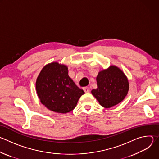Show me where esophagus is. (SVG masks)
Returning a JSON list of instances; mask_svg holds the SVG:
<instances>
[{
    "label": "esophagus",
    "mask_w": 159,
    "mask_h": 159,
    "mask_svg": "<svg viewBox=\"0 0 159 159\" xmlns=\"http://www.w3.org/2000/svg\"><path fill=\"white\" fill-rule=\"evenodd\" d=\"M83 90H84V91L85 93H89L90 92V89H89V88L88 87H84V88L83 89Z\"/></svg>",
    "instance_id": "1"
}]
</instances>
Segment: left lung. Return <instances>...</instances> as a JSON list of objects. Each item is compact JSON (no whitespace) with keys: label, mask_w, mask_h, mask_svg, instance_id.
Segmentation results:
<instances>
[{"label":"left lung","mask_w":159,"mask_h":159,"mask_svg":"<svg viewBox=\"0 0 159 159\" xmlns=\"http://www.w3.org/2000/svg\"><path fill=\"white\" fill-rule=\"evenodd\" d=\"M96 89L92 94L104 107L109 108L121 102L126 96L129 90L128 79L123 72L115 65L99 72Z\"/></svg>","instance_id":"obj_1"}]
</instances>
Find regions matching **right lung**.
I'll list each match as a JSON object with an SVG mask.
<instances>
[{
  "label": "right lung",
  "mask_w": 159,
  "mask_h": 159,
  "mask_svg": "<svg viewBox=\"0 0 159 159\" xmlns=\"http://www.w3.org/2000/svg\"><path fill=\"white\" fill-rule=\"evenodd\" d=\"M41 102L48 109L59 113L72 111L84 90L79 88L68 75V68L58 62L45 65L36 82Z\"/></svg>",
  "instance_id": "1"
}]
</instances>
